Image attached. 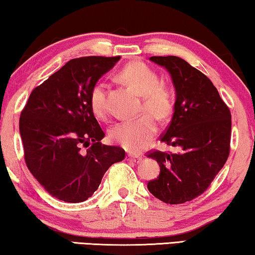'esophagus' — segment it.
<instances>
[{
	"label": "esophagus",
	"mask_w": 255,
	"mask_h": 255,
	"mask_svg": "<svg viewBox=\"0 0 255 255\" xmlns=\"http://www.w3.org/2000/svg\"><path fill=\"white\" fill-rule=\"evenodd\" d=\"M127 160L134 162V163H139V162L141 161V156H139V155H135V154H128Z\"/></svg>",
	"instance_id": "34e87169"
}]
</instances>
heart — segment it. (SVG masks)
<instances>
[{"instance_id": "1", "label": "heart", "mask_w": 255, "mask_h": 255, "mask_svg": "<svg viewBox=\"0 0 255 255\" xmlns=\"http://www.w3.org/2000/svg\"><path fill=\"white\" fill-rule=\"evenodd\" d=\"M120 79L139 95H142V109L150 114L123 121L116 124L110 131L112 139L123 148L130 152H138L148 145L157 131L154 117L163 120L172 113L173 95L170 88L158 83L157 75L148 65L134 61L125 65L119 73ZM88 103L95 116L107 115L106 85L98 82L91 87L88 93ZM153 115L152 116L151 114Z\"/></svg>"}]
</instances>
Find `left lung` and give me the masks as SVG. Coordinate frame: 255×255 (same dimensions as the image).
I'll list each match as a JSON object with an SVG mask.
<instances>
[{
	"instance_id": "1",
	"label": "left lung",
	"mask_w": 255,
	"mask_h": 255,
	"mask_svg": "<svg viewBox=\"0 0 255 255\" xmlns=\"http://www.w3.org/2000/svg\"><path fill=\"white\" fill-rule=\"evenodd\" d=\"M170 73L176 101L170 125L161 141L180 153L150 152L160 175L147 184L165 204H184L208 189L230 153L231 114L204 73L177 56L149 58Z\"/></svg>"
}]
</instances>
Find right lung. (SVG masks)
<instances>
[{
  "instance_id": "add662e5",
  "label": "right lung",
  "mask_w": 255,
  "mask_h": 255,
  "mask_svg": "<svg viewBox=\"0 0 255 255\" xmlns=\"http://www.w3.org/2000/svg\"><path fill=\"white\" fill-rule=\"evenodd\" d=\"M120 56L73 58L32 91L19 119L28 170L43 189L65 202L92 197L109 167L125 157L105 136L88 93Z\"/></svg>"
}]
</instances>
